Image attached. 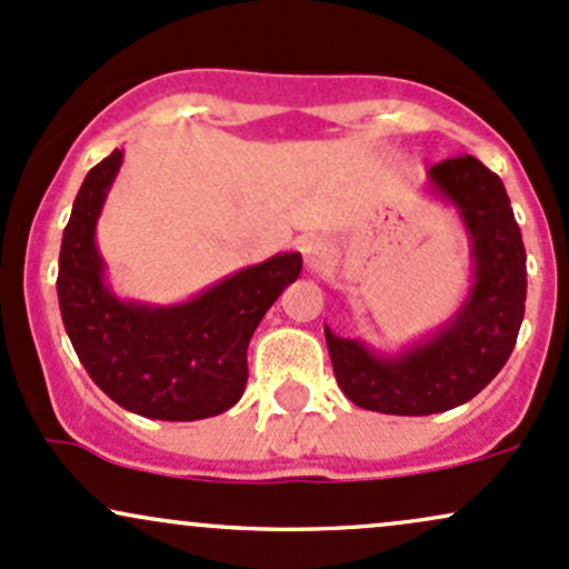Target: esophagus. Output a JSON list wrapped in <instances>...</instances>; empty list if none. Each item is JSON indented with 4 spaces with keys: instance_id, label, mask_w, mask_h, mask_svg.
<instances>
[{
    "instance_id": "esophagus-1",
    "label": "esophagus",
    "mask_w": 569,
    "mask_h": 569,
    "mask_svg": "<svg viewBox=\"0 0 569 569\" xmlns=\"http://www.w3.org/2000/svg\"><path fill=\"white\" fill-rule=\"evenodd\" d=\"M299 251H302L307 267H312V270H318L326 262V257H329V246L318 234H307V238L299 240Z\"/></svg>"
}]
</instances>
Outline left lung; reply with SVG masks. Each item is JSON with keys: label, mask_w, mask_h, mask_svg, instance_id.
Wrapping results in <instances>:
<instances>
[{"label": "left lung", "mask_w": 569, "mask_h": 569, "mask_svg": "<svg viewBox=\"0 0 569 569\" xmlns=\"http://www.w3.org/2000/svg\"><path fill=\"white\" fill-rule=\"evenodd\" d=\"M428 176L471 234L476 270L466 302L433 337L401 356H377L323 326L342 393L382 415H436L471 401L506 367L525 318L527 253L500 176L471 154L436 162Z\"/></svg>", "instance_id": "left-lung-1"}]
</instances>
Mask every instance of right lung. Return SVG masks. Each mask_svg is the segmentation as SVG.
<instances>
[{
    "mask_svg": "<svg viewBox=\"0 0 569 569\" xmlns=\"http://www.w3.org/2000/svg\"><path fill=\"white\" fill-rule=\"evenodd\" d=\"M120 166L114 149L90 168L63 230L56 286L67 335L90 380L122 409L171 422L217 417L243 396L248 342L299 278L302 257L278 253L181 305L122 302L96 248V221Z\"/></svg>",
    "mask_w": 569,
    "mask_h": 569,
    "instance_id": "obj_1",
    "label": "right lung"
}]
</instances>
